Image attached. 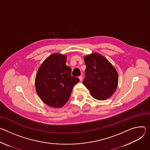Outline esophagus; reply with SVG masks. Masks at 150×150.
<instances>
[{
    "label": "esophagus",
    "mask_w": 150,
    "mask_h": 150,
    "mask_svg": "<svg viewBox=\"0 0 150 150\" xmlns=\"http://www.w3.org/2000/svg\"><path fill=\"white\" fill-rule=\"evenodd\" d=\"M79 79H80V81H82L83 80V76H79Z\"/></svg>",
    "instance_id": "esophagus-1"
}]
</instances>
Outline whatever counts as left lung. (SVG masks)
<instances>
[{"label": "left lung", "mask_w": 150, "mask_h": 150, "mask_svg": "<svg viewBox=\"0 0 150 150\" xmlns=\"http://www.w3.org/2000/svg\"><path fill=\"white\" fill-rule=\"evenodd\" d=\"M84 60L86 68L83 83L98 100L109 98L117 87V71L105 57L98 53L85 56Z\"/></svg>", "instance_id": "8db88e82"}]
</instances>
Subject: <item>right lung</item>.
I'll use <instances>...</instances> for the list:
<instances>
[{"mask_svg":"<svg viewBox=\"0 0 150 150\" xmlns=\"http://www.w3.org/2000/svg\"><path fill=\"white\" fill-rule=\"evenodd\" d=\"M67 56L53 54L42 64L36 74L38 95L46 105L61 108L67 102L79 79L71 76V69L65 64Z\"/></svg>","mask_w":150,"mask_h":150,"instance_id":"add662e5","label":"right lung"}]
</instances>
